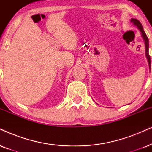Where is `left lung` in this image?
Wrapping results in <instances>:
<instances>
[{
  "instance_id": "8db88e82",
  "label": "left lung",
  "mask_w": 152,
  "mask_h": 152,
  "mask_svg": "<svg viewBox=\"0 0 152 152\" xmlns=\"http://www.w3.org/2000/svg\"><path fill=\"white\" fill-rule=\"evenodd\" d=\"M130 22L133 23V24L135 25V26H137V27L138 28V29L140 31V32H141V35H142V37L143 40H144V42H145V54H146V57H147V61L148 62H149V72H150V67H151V60H150V56H149V39H148V37L146 35L145 31L143 30V28H142V25L141 23L137 19H131V20H130Z\"/></svg>"
}]
</instances>
